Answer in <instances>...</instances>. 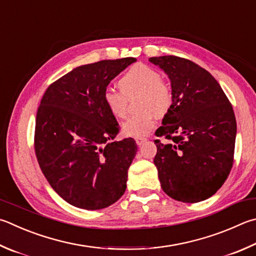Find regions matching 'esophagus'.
Wrapping results in <instances>:
<instances>
[{"instance_id": "obj_1", "label": "esophagus", "mask_w": 256, "mask_h": 256, "mask_svg": "<svg viewBox=\"0 0 256 256\" xmlns=\"http://www.w3.org/2000/svg\"><path fill=\"white\" fill-rule=\"evenodd\" d=\"M146 141V138H136V142L138 146H142V144Z\"/></svg>"}]
</instances>
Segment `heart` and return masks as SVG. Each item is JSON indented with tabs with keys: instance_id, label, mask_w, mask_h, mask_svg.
<instances>
[{
	"instance_id": "obj_1",
	"label": "heart",
	"mask_w": 256,
	"mask_h": 256,
	"mask_svg": "<svg viewBox=\"0 0 256 256\" xmlns=\"http://www.w3.org/2000/svg\"><path fill=\"white\" fill-rule=\"evenodd\" d=\"M120 90L106 88L103 92L104 104L115 118L126 115V97L138 94L136 108L123 123V133L128 136L143 138L156 124V115L168 112L172 104V92L168 84L161 80L159 72L146 64H134L118 80Z\"/></svg>"
}]
</instances>
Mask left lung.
<instances>
[{
    "label": "left lung",
    "instance_id": "left-lung-1",
    "mask_svg": "<svg viewBox=\"0 0 256 256\" xmlns=\"http://www.w3.org/2000/svg\"><path fill=\"white\" fill-rule=\"evenodd\" d=\"M170 80L172 104L156 130L154 164L164 192L176 200L212 197L233 166L236 120L218 82L206 69L176 56L152 57Z\"/></svg>",
    "mask_w": 256,
    "mask_h": 256
}]
</instances>
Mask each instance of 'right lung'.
Wrapping results in <instances>:
<instances>
[{"mask_svg":"<svg viewBox=\"0 0 256 256\" xmlns=\"http://www.w3.org/2000/svg\"><path fill=\"white\" fill-rule=\"evenodd\" d=\"M136 62L128 57L82 64L51 84L40 102L36 159L52 189L72 206L106 208L125 192L138 146L132 138L112 142L120 125L103 92Z\"/></svg>","mask_w":256,"mask_h":256,"instance_id":"right-lung-1","label":"right lung"}]
</instances>
